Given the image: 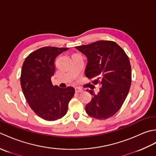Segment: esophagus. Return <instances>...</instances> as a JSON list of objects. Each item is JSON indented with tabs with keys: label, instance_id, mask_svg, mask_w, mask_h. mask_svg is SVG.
<instances>
[{
	"label": "esophagus",
	"instance_id": "obj_1",
	"mask_svg": "<svg viewBox=\"0 0 156 156\" xmlns=\"http://www.w3.org/2000/svg\"><path fill=\"white\" fill-rule=\"evenodd\" d=\"M75 92H76V93H79V92H83V90H82V88H80L78 87H76L75 88Z\"/></svg>",
	"mask_w": 156,
	"mask_h": 156
}]
</instances>
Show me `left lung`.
Returning <instances> with one entry per match:
<instances>
[{
  "instance_id": "obj_1",
  "label": "left lung",
  "mask_w": 156,
  "mask_h": 156,
  "mask_svg": "<svg viewBox=\"0 0 156 156\" xmlns=\"http://www.w3.org/2000/svg\"><path fill=\"white\" fill-rule=\"evenodd\" d=\"M87 56L85 74L88 78L101 80L102 87L86 105L87 113L97 119L113 116L123 104L131 84L130 62L123 49L114 41H98L75 47Z\"/></svg>"
}]
</instances>
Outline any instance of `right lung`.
Wrapping results in <instances>:
<instances>
[{"label":"right lung","instance_id":"add662e5","mask_svg":"<svg viewBox=\"0 0 156 156\" xmlns=\"http://www.w3.org/2000/svg\"><path fill=\"white\" fill-rule=\"evenodd\" d=\"M68 48L44 47L29 54L23 62L21 74L22 90L36 115L46 121H55L66 114L75 90L52 84L55 59Z\"/></svg>","mask_w":156,"mask_h":156}]
</instances>
